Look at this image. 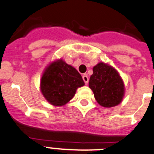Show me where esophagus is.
<instances>
[{"mask_svg":"<svg viewBox=\"0 0 154 154\" xmlns=\"http://www.w3.org/2000/svg\"><path fill=\"white\" fill-rule=\"evenodd\" d=\"M82 78H83V80H84V81H85V83L86 84V85H87V84L88 83V75L87 74H84L83 76H82Z\"/></svg>","mask_w":154,"mask_h":154,"instance_id":"1","label":"esophagus"}]
</instances>
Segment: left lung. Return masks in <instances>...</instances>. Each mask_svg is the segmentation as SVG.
I'll use <instances>...</instances> for the list:
<instances>
[{
    "label": "left lung",
    "instance_id": "8db88e82",
    "mask_svg": "<svg viewBox=\"0 0 154 154\" xmlns=\"http://www.w3.org/2000/svg\"><path fill=\"white\" fill-rule=\"evenodd\" d=\"M88 86L94 93L96 100L104 107H112L122 102L124 84L116 69L100 62L92 69Z\"/></svg>",
    "mask_w": 154,
    "mask_h": 154
}]
</instances>
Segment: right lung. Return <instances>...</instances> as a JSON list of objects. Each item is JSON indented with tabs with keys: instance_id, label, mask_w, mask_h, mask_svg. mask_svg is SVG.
I'll return each instance as SVG.
<instances>
[{
	"instance_id": "1",
	"label": "right lung",
	"mask_w": 154,
	"mask_h": 154,
	"mask_svg": "<svg viewBox=\"0 0 154 154\" xmlns=\"http://www.w3.org/2000/svg\"><path fill=\"white\" fill-rule=\"evenodd\" d=\"M85 85L81 74L62 59L49 65L41 78L43 97L54 106H63L74 97L78 88Z\"/></svg>"
}]
</instances>
